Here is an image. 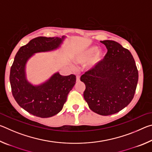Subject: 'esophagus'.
Wrapping results in <instances>:
<instances>
[{"instance_id":"esophagus-1","label":"esophagus","mask_w":152,"mask_h":152,"mask_svg":"<svg viewBox=\"0 0 152 152\" xmlns=\"http://www.w3.org/2000/svg\"><path fill=\"white\" fill-rule=\"evenodd\" d=\"M76 81L77 82L80 81V76H78V75L76 76Z\"/></svg>"}]
</instances>
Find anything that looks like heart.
I'll list each match as a JSON object with an SVG mask.
<instances>
[{"label": "heart", "instance_id": "1", "mask_svg": "<svg viewBox=\"0 0 152 152\" xmlns=\"http://www.w3.org/2000/svg\"><path fill=\"white\" fill-rule=\"evenodd\" d=\"M94 62L96 63L101 61L104 56V53L102 51H99V48L96 46H92L84 50L76 57V61L78 63L84 64L89 61L94 57Z\"/></svg>", "mask_w": 152, "mask_h": 152}]
</instances>
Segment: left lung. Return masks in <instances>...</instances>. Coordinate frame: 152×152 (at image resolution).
I'll return each instance as SVG.
<instances>
[{"mask_svg": "<svg viewBox=\"0 0 152 152\" xmlns=\"http://www.w3.org/2000/svg\"><path fill=\"white\" fill-rule=\"evenodd\" d=\"M107 49L102 60L80 77L84 98L92 111L107 116L130 103L138 82V70L129 51L115 41H101Z\"/></svg>", "mask_w": 152, "mask_h": 152, "instance_id": "1", "label": "left lung"}]
</instances>
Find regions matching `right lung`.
Here are the masks:
<instances>
[{"label":"right lung","mask_w":152,"mask_h":152,"mask_svg":"<svg viewBox=\"0 0 152 152\" xmlns=\"http://www.w3.org/2000/svg\"><path fill=\"white\" fill-rule=\"evenodd\" d=\"M62 37L34 38L17 51L10 72L12 94L20 107L35 116L52 117L62 109L67 96L75 85L76 76H61L58 72L38 86H33L25 76V65L35 53L51 51L60 47Z\"/></svg>","instance_id":"add662e5"}]
</instances>
